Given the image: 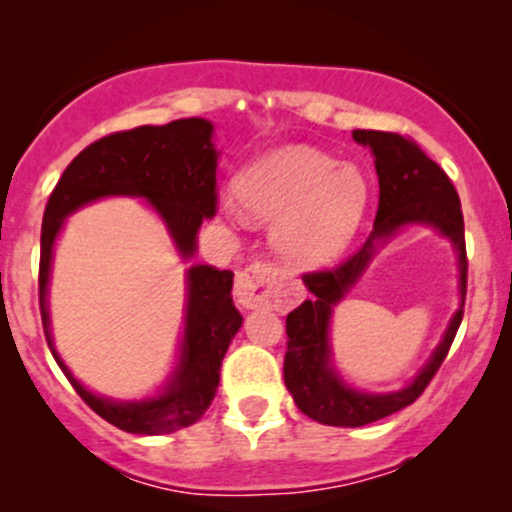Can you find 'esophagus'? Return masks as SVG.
I'll use <instances>...</instances> for the list:
<instances>
[{
	"mask_svg": "<svg viewBox=\"0 0 512 512\" xmlns=\"http://www.w3.org/2000/svg\"><path fill=\"white\" fill-rule=\"evenodd\" d=\"M276 289H279V269L267 262L250 264L236 279V298L248 310L274 303Z\"/></svg>",
	"mask_w": 512,
	"mask_h": 512,
	"instance_id": "34e87169",
	"label": "esophagus"
}]
</instances>
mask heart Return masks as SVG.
Listing matches in <instances>:
<instances>
[{"label": "heart", "instance_id": "obj_1", "mask_svg": "<svg viewBox=\"0 0 512 512\" xmlns=\"http://www.w3.org/2000/svg\"><path fill=\"white\" fill-rule=\"evenodd\" d=\"M240 207L252 219L274 221L272 243L298 267L330 262L356 236L368 211L370 185L361 168L289 146L245 168L236 180ZM236 214V204L226 202Z\"/></svg>", "mask_w": 512, "mask_h": 512}]
</instances>
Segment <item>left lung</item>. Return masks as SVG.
<instances>
[{
  "instance_id": "obj_1",
  "label": "left lung",
  "mask_w": 512,
  "mask_h": 512,
  "mask_svg": "<svg viewBox=\"0 0 512 512\" xmlns=\"http://www.w3.org/2000/svg\"><path fill=\"white\" fill-rule=\"evenodd\" d=\"M351 134L354 142L368 146L375 158L380 202L373 233L339 267L303 276L305 289L313 296L286 315L289 349L284 358V383L305 416L325 426L358 428L409 407L438 373L462 322L464 293H467V250H464L460 197L443 168L402 134L375 132V129H354ZM407 225L433 227L451 240L461 272L458 277L461 305L432 358L402 391L363 393L346 384L331 361V310L360 278L377 250Z\"/></svg>"
}]
</instances>
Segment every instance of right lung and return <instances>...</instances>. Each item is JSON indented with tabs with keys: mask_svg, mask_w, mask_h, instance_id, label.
<instances>
[{
	"mask_svg": "<svg viewBox=\"0 0 512 512\" xmlns=\"http://www.w3.org/2000/svg\"><path fill=\"white\" fill-rule=\"evenodd\" d=\"M214 125L204 117H185L154 127L115 132L86 146L69 163L52 190L40 233V315L57 366L79 397L108 424L137 436H161L202 419L219 390L221 361L236 337L243 315L233 305V272L209 264H192L185 272V327L178 361L156 395L144 399H110L88 390L57 354L50 330L48 286L52 252L64 219L76 209L105 197H139L149 202L166 226L182 260L197 252V233L216 214Z\"/></svg>",
	"mask_w": 512,
	"mask_h": 512,
	"instance_id": "right-lung-1",
	"label": "right lung"
}]
</instances>
